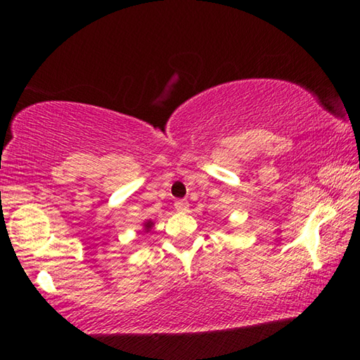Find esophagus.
I'll list each match as a JSON object with an SVG mask.
<instances>
[{"label": "esophagus", "instance_id": "1", "mask_svg": "<svg viewBox=\"0 0 360 360\" xmlns=\"http://www.w3.org/2000/svg\"><path fill=\"white\" fill-rule=\"evenodd\" d=\"M174 208H176V211H179V212H187L188 211V202H187V200H178V202H174Z\"/></svg>", "mask_w": 360, "mask_h": 360}]
</instances>
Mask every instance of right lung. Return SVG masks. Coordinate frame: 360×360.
I'll list each match as a JSON object with an SVG mask.
<instances>
[{"instance_id":"right-lung-1","label":"right lung","mask_w":360,"mask_h":360,"mask_svg":"<svg viewBox=\"0 0 360 360\" xmlns=\"http://www.w3.org/2000/svg\"><path fill=\"white\" fill-rule=\"evenodd\" d=\"M154 227V222L152 221H146L144 224H143V230H144V233H148V231H150V229Z\"/></svg>"}]
</instances>
